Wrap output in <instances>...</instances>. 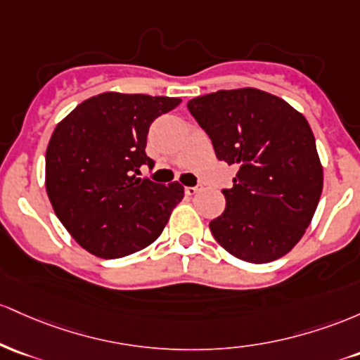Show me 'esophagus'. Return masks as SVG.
I'll return each mask as SVG.
<instances>
[{
    "label": "esophagus",
    "instance_id": "34e87169",
    "mask_svg": "<svg viewBox=\"0 0 360 360\" xmlns=\"http://www.w3.org/2000/svg\"><path fill=\"white\" fill-rule=\"evenodd\" d=\"M200 191V185H193V187H185V193L187 195H193V193H197Z\"/></svg>",
    "mask_w": 360,
    "mask_h": 360
}]
</instances>
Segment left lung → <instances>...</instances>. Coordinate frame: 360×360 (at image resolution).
<instances>
[{"instance_id": "8db88e82", "label": "left lung", "mask_w": 360, "mask_h": 360, "mask_svg": "<svg viewBox=\"0 0 360 360\" xmlns=\"http://www.w3.org/2000/svg\"><path fill=\"white\" fill-rule=\"evenodd\" d=\"M217 160L238 168L226 209L209 223L226 252L267 264L292 250L316 211L323 168L308 120L257 88L219 90L187 103Z\"/></svg>"}]
</instances>
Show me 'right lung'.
Masks as SVG:
<instances>
[{"instance_id":"add662e5","label":"right lung","mask_w":360,"mask_h":360,"mask_svg":"<svg viewBox=\"0 0 360 360\" xmlns=\"http://www.w3.org/2000/svg\"><path fill=\"white\" fill-rule=\"evenodd\" d=\"M180 98L100 93L79 103L52 132L46 188L56 216L84 250L120 258L151 245L184 199L179 181L139 179L155 167L149 126Z\"/></svg>"}]
</instances>
